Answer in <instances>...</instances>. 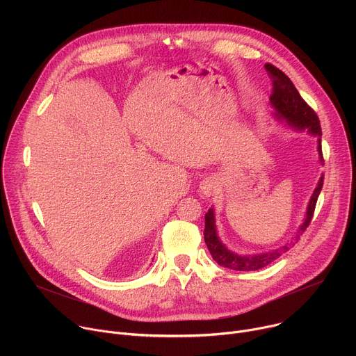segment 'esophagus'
<instances>
[{
  "instance_id": "obj_1",
  "label": "esophagus",
  "mask_w": 356,
  "mask_h": 356,
  "mask_svg": "<svg viewBox=\"0 0 356 356\" xmlns=\"http://www.w3.org/2000/svg\"><path fill=\"white\" fill-rule=\"evenodd\" d=\"M200 190H201L202 194L210 197V195H213L214 191H216V183H214L213 180H204V181H201Z\"/></svg>"
}]
</instances>
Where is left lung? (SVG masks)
<instances>
[{"label": "left lung", "instance_id": "8db88e82", "mask_svg": "<svg viewBox=\"0 0 356 356\" xmlns=\"http://www.w3.org/2000/svg\"><path fill=\"white\" fill-rule=\"evenodd\" d=\"M265 70L272 80L270 103L276 110L277 118L286 120L287 124L293 128H297V129L307 128L312 134L321 136V125H320V120H318L316 111L306 103V101L302 99V97L300 95V92L291 83V80L280 69H277L276 66H273L270 63L265 65ZM318 154L323 159L321 139H318ZM323 181H324V177L320 179L318 186L316 187V190L310 198L306 220H304L302 225L300 227L298 234H302L304 231H306L313 220L317 200H318L320 191L323 188ZM297 238L298 236H296V241H297ZM204 241L207 243V248L211 253L213 259L218 265L228 268V269L239 270V272H250V270L262 269V268L270 265L272 262H275L283 252H286L289 249V246L286 245L273 252L261 253V255H248V257L236 255V253L227 249L222 245V242L218 239L217 232H216V218H214L213 209H210L209 213L206 214Z\"/></svg>", "mask_w": 356, "mask_h": 356}]
</instances>
